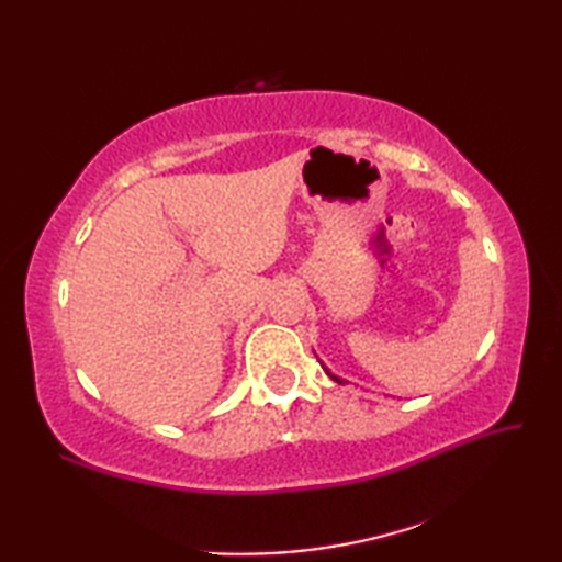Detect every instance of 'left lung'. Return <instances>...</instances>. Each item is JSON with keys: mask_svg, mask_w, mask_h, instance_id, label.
<instances>
[{"mask_svg": "<svg viewBox=\"0 0 562 562\" xmlns=\"http://www.w3.org/2000/svg\"><path fill=\"white\" fill-rule=\"evenodd\" d=\"M321 367H324V369H326V374H328V376H330V379H336V381H340V379H338V376H336V374H330V372H328V367H326V364H324V362H321Z\"/></svg>", "mask_w": 562, "mask_h": 562, "instance_id": "1", "label": "left lung"}]
</instances>
